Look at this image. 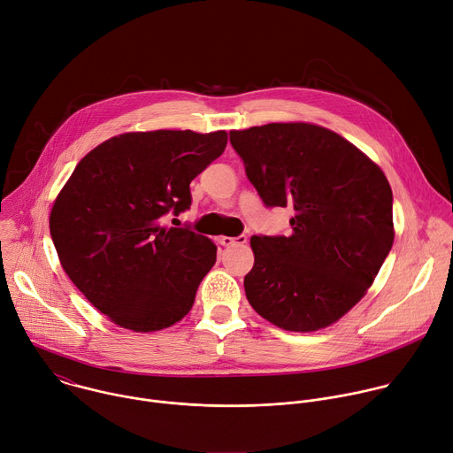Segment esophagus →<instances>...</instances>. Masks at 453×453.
I'll use <instances>...</instances> for the list:
<instances>
[{
  "instance_id": "esophagus-1",
  "label": "esophagus",
  "mask_w": 453,
  "mask_h": 453,
  "mask_svg": "<svg viewBox=\"0 0 453 453\" xmlns=\"http://www.w3.org/2000/svg\"><path fill=\"white\" fill-rule=\"evenodd\" d=\"M219 243L224 247H231V245H243L247 243V236L240 234V236H220Z\"/></svg>"
}]
</instances>
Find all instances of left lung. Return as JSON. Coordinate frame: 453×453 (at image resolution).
<instances>
[{"mask_svg": "<svg viewBox=\"0 0 453 453\" xmlns=\"http://www.w3.org/2000/svg\"><path fill=\"white\" fill-rule=\"evenodd\" d=\"M267 208H294L290 236H252L250 306L288 332L326 328L372 285L395 242L385 173L342 136L311 123L231 131Z\"/></svg>", "mask_w": 453, "mask_h": 453, "instance_id": "left-lung-1", "label": "left lung"}]
</instances>
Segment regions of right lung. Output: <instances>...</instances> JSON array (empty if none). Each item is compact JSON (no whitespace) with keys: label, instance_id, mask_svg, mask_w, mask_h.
Instances as JSON below:
<instances>
[{"label":"right lung","instance_id":"obj_1","mask_svg":"<svg viewBox=\"0 0 453 453\" xmlns=\"http://www.w3.org/2000/svg\"><path fill=\"white\" fill-rule=\"evenodd\" d=\"M226 145V131L119 134L93 149L60 189L50 215L60 265L114 325L157 332L191 310L217 245L168 227L166 217L191 206L189 182Z\"/></svg>","mask_w":453,"mask_h":453}]
</instances>
